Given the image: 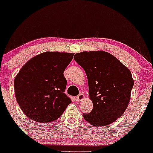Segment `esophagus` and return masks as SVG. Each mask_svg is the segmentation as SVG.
Returning <instances> with one entry per match:
<instances>
[{
	"label": "esophagus",
	"instance_id": "obj_1",
	"mask_svg": "<svg viewBox=\"0 0 153 153\" xmlns=\"http://www.w3.org/2000/svg\"><path fill=\"white\" fill-rule=\"evenodd\" d=\"M76 99L77 101H82V100L85 99V95L83 93H80L78 96H76Z\"/></svg>",
	"mask_w": 153,
	"mask_h": 153
}]
</instances>
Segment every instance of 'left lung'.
Returning <instances> with one entry per match:
<instances>
[{"label": "left lung", "instance_id": "obj_1", "mask_svg": "<svg viewBox=\"0 0 153 153\" xmlns=\"http://www.w3.org/2000/svg\"><path fill=\"white\" fill-rule=\"evenodd\" d=\"M74 59L85 71L93 108L83 117L91 125L114 122L127 108L134 86L131 71L113 55L105 51H84Z\"/></svg>", "mask_w": 153, "mask_h": 153}]
</instances>
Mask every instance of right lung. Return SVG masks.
I'll return each instance as SVG.
<instances>
[{"label": "right lung", "instance_id": "right-lung-1", "mask_svg": "<svg viewBox=\"0 0 153 153\" xmlns=\"http://www.w3.org/2000/svg\"><path fill=\"white\" fill-rule=\"evenodd\" d=\"M74 53L45 52L31 58L14 79L15 96L25 114L32 121L57 120L71 102L64 93L66 68Z\"/></svg>", "mask_w": 153, "mask_h": 153}]
</instances>
